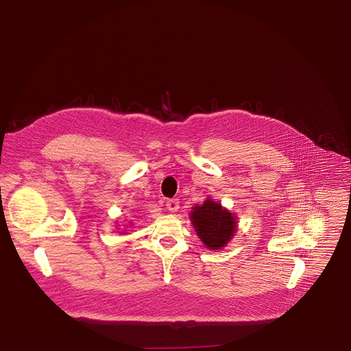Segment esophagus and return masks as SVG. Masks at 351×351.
<instances>
[{
    "mask_svg": "<svg viewBox=\"0 0 351 351\" xmlns=\"http://www.w3.org/2000/svg\"><path fill=\"white\" fill-rule=\"evenodd\" d=\"M179 199L178 198H171L167 202V210L171 213H176L179 210Z\"/></svg>",
    "mask_w": 351,
    "mask_h": 351,
    "instance_id": "34e87169",
    "label": "esophagus"
}]
</instances>
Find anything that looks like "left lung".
<instances>
[{
	"mask_svg": "<svg viewBox=\"0 0 351 351\" xmlns=\"http://www.w3.org/2000/svg\"><path fill=\"white\" fill-rule=\"evenodd\" d=\"M190 221L197 236L211 250H219L228 244L236 232V217L221 204L208 198L202 206L191 208Z\"/></svg>",
	"mask_w": 351,
	"mask_h": 351,
	"instance_id": "1",
	"label": "left lung"
}]
</instances>
